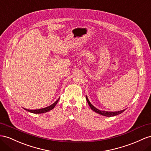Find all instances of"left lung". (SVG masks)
Listing matches in <instances>:
<instances>
[{
    "instance_id": "1",
    "label": "left lung",
    "mask_w": 151,
    "mask_h": 151,
    "mask_svg": "<svg viewBox=\"0 0 151 151\" xmlns=\"http://www.w3.org/2000/svg\"><path fill=\"white\" fill-rule=\"evenodd\" d=\"M86 99H87V101L88 104V105L90 106L91 109L94 111L95 112L98 113L100 115H104V116H106V117H111V116H115L117 115H119V114H121V113H122L125 110H121V111H101L98 110V109H96V107H94L93 105H92V104L90 103L89 100L88 99L87 96H86Z\"/></svg>"
}]
</instances>
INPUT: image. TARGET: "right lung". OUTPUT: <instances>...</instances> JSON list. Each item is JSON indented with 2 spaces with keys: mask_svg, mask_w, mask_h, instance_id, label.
Here are the masks:
<instances>
[{
  "mask_svg": "<svg viewBox=\"0 0 151 151\" xmlns=\"http://www.w3.org/2000/svg\"><path fill=\"white\" fill-rule=\"evenodd\" d=\"M59 98L58 99L57 101L53 103L52 105H50L49 106H47L46 108H44V109H37V110H27V109H24L25 110L29 111V112H31V113H33V114H42V113H46L47 112V111H49L51 110H52L54 107H55V106L57 105V103H58V101H59Z\"/></svg>",
  "mask_w": 151,
  "mask_h": 151,
  "instance_id": "1",
  "label": "right lung"
}]
</instances>
